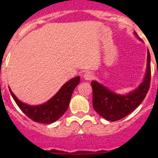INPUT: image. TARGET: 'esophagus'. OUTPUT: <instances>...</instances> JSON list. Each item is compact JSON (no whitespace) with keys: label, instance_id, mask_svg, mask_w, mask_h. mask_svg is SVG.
<instances>
[{"label":"esophagus","instance_id":"34e87169","mask_svg":"<svg viewBox=\"0 0 158 158\" xmlns=\"http://www.w3.org/2000/svg\"><path fill=\"white\" fill-rule=\"evenodd\" d=\"M83 77L85 81H91L93 78V74L91 72H86L83 75Z\"/></svg>","mask_w":158,"mask_h":158}]
</instances>
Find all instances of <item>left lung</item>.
<instances>
[{
  "label": "left lung",
  "mask_w": 158,
  "mask_h": 158,
  "mask_svg": "<svg viewBox=\"0 0 158 158\" xmlns=\"http://www.w3.org/2000/svg\"><path fill=\"white\" fill-rule=\"evenodd\" d=\"M135 35L139 40L136 32ZM151 69L150 54L147 50V62L144 79L138 88L127 94H118L96 81L91 82L93 88V105L95 111L108 121H117L131 114L139 107L150 89Z\"/></svg>",
  "instance_id": "1"
}]
</instances>
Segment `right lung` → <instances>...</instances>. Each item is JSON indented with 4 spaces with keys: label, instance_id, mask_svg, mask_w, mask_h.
I'll use <instances>...</instances> for the list:
<instances>
[{
    "label": "right lung",
    "instance_id": "add662e5",
    "mask_svg": "<svg viewBox=\"0 0 158 158\" xmlns=\"http://www.w3.org/2000/svg\"><path fill=\"white\" fill-rule=\"evenodd\" d=\"M80 82V77H76L65 82L58 93L48 101L40 105H29L23 103L15 96L10 88L11 95L18 107L28 118L35 122L51 123L55 122L65 114L68 109L71 96L75 88Z\"/></svg>",
    "mask_w": 158,
    "mask_h": 158
}]
</instances>
